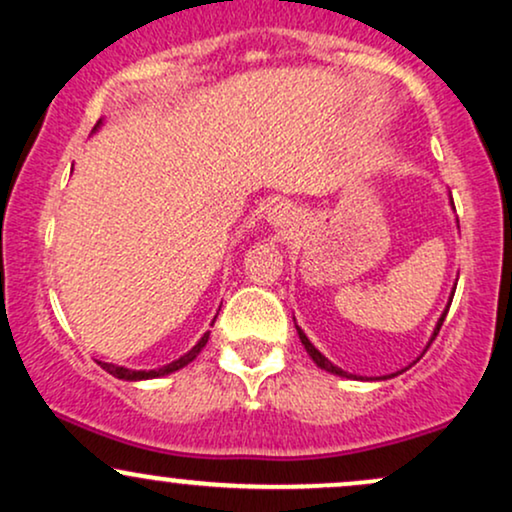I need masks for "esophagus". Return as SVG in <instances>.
Wrapping results in <instances>:
<instances>
[{
	"label": "esophagus",
	"instance_id": "obj_1",
	"mask_svg": "<svg viewBox=\"0 0 512 512\" xmlns=\"http://www.w3.org/2000/svg\"><path fill=\"white\" fill-rule=\"evenodd\" d=\"M293 219H296V211H293L291 204H286V202L274 204V207L267 211V221L272 223V226H276V228L291 226Z\"/></svg>",
	"mask_w": 512,
	"mask_h": 512
}]
</instances>
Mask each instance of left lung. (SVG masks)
<instances>
[{
  "mask_svg": "<svg viewBox=\"0 0 512 512\" xmlns=\"http://www.w3.org/2000/svg\"><path fill=\"white\" fill-rule=\"evenodd\" d=\"M452 296H455V293H452ZM450 303H452V301H450ZM450 303H448V308H445V313H443V315H440V320H438L436 330H433V337H431V342H433V339H436V337H438L440 327H443V320H445V315H448V310H450ZM296 330H298V337H301V342H303V346H305V351H308V354H310V358H313V361L317 363V366H320L322 370H327V373H334V375H342V378H356V375H349V373H346V370H342V368H337V366H334V363H332V361H327V358H325V356H322V354H320V351H317L313 344H310V339H308V337H305V334H303V330H301V327H296ZM431 342H428V344H431Z\"/></svg>",
  "mask_w": 512,
  "mask_h": 512,
  "instance_id": "obj_1",
  "label": "left lung"
}]
</instances>
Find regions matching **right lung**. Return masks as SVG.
I'll return each mask as SVG.
<instances>
[{
    "label": "right lung",
    "instance_id": "obj_1",
    "mask_svg": "<svg viewBox=\"0 0 512 512\" xmlns=\"http://www.w3.org/2000/svg\"><path fill=\"white\" fill-rule=\"evenodd\" d=\"M98 127H101V122H98V125L93 127V129H98ZM207 342H209V332L204 334V337L199 339V342H197L195 346H192V349L187 351L185 356H180L178 361L168 363V366H163V368H156V370H132V368H122V366H115V363H103V361H98V363H101V368H103V370H108L110 375H115V378H120V380H151V378H161V375L175 373V370L185 368L187 363H190V361H195L199 351H202L204 346H207Z\"/></svg>",
    "mask_w": 512,
    "mask_h": 512
}]
</instances>
